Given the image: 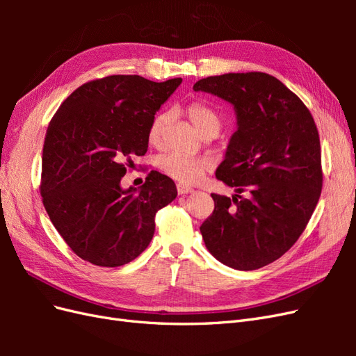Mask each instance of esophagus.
Segmentation results:
<instances>
[{
    "label": "esophagus",
    "instance_id": "34e87169",
    "mask_svg": "<svg viewBox=\"0 0 356 356\" xmlns=\"http://www.w3.org/2000/svg\"><path fill=\"white\" fill-rule=\"evenodd\" d=\"M177 190H178V195H181V196L188 195V193L193 191L191 187H188V186H186V184H181V182H178V184H177Z\"/></svg>",
    "mask_w": 356,
    "mask_h": 356
}]
</instances>
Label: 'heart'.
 Segmentation results:
<instances>
[{
    "instance_id": "b5f03b06",
    "label": "heart",
    "mask_w": 356,
    "mask_h": 356,
    "mask_svg": "<svg viewBox=\"0 0 356 356\" xmlns=\"http://www.w3.org/2000/svg\"><path fill=\"white\" fill-rule=\"evenodd\" d=\"M186 114L188 120L195 124L199 132L203 135L215 134L217 135L222 124V118L220 113L212 108L211 105L196 101L191 102L187 108ZM169 120L168 113H159L152 124L148 127V143L152 145H160L161 139H163V131L165 126ZM160 170L166 174L168 177L179 181L181 184H195V182L200 181L204 175V172L212 168V161L209 157L204 156H187L181 153H169L159 160Z\"/></svg>"
}]
</instances>
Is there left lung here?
<instances>
[{
	"mask_svg": "<svg viewBox=\"0 0 356 356\" xmlns=\"http://www.w3.org/2000/svg\"><path fill=\"white\" fill-rule=\"evenodd\" d=\"M193 89L220 96L238 115V131L215 174L238 195L212 193L215 208L200 225L202 238L222 264L255 270L297 242L318 204L322 166L315 120L294 92L266 72L213 75Z\"/></svg>",
	"mask_w": 356,
	"mask_h": 356,
	"instance_id": "8db88e82",
	"label": "left lung"
}]
</instances>
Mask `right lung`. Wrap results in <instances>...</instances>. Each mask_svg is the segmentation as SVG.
<instances>
[{"instance_id":"obj_1","label":"right lung","mask_w":356,"mask_h":356,"mask_svg":"<svg viewBox=\"0 0 356 356\" xmlns=\"http://www.w3.org/2000/svg\"><path fill=\"white\" fill-rule=\"evenodd\" d=\"M141 75H108L81 84L47 127L41 159L42 204L81 260L131 263L149 245L159 209L177 197L175 182L152 170L136 191L120 181L148 148L156 111L181 84Z\"/></svg>"}]
</instances>
